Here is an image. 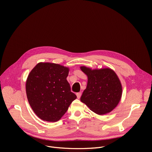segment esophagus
Wrapping results in <instances>:
<instances>
[{
  "instance_id": "1",
  "label": "esophagus",
  "mask_w": 152,
  "mask_h": 152,
  "mask_svg": "<svg viewBox=\"0 0 152 152\" xmlns=\"http://www.w3.org/2000/svg\"><path fill=\"white\" fill-rule=\"evenodd\" d=\"M81 94H82V93H81V92H79V93H76V96H77V99H79V98L80 97Z\"/></svg>"
}]
</instances>
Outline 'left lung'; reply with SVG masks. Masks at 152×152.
Masks as SVG:
<instances>
[{"instance_id":"1","label":"left lung","mask_w":152,"mask_h":152,"mask_svg":"<svg viewBox=\"0 0 152 152\" xmlns=\"http://www.w3.org/2000/svg\"><path fill=\"white\" fill-rule=\"evenodd\" d=\"M80 69L88 77L80 101L98 115L111 112L119 103L123 92L115 72L110 68L92 69L81 66Z\"/></svg>"}]
</instances>
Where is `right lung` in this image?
I'll use <instances>...</instances> for the list:
<instances>
[{
    "label": "right lung",
    "instance_id": "1",
    "mask_svg": "<svg viewBox=\"0 0 152 152\" xmlns=\"http://www.w3.org/2000/svg\"><path fill=\"white\" fill-rule=\"evenodd\" d=\"M69 68L50 62H39L26 82L29 103L41 120L56 122L69 109L76 96L67 80Z\"/></svg>",
    "mask_w": 152,
    "mask_h": 152
}]
</instances>
